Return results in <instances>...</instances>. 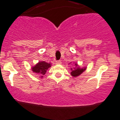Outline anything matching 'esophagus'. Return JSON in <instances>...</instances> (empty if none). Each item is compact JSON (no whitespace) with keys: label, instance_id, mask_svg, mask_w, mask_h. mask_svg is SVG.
I'll list each match as a JSON object with an SVG mask.
<instances>
[{"label":"esophagus","instance_id":"esophagus-1","mask_svg":"<svg viewBox=\"0 0 120 120\" xmlns=\"http://www.w3.org/2000/svg\"><path fill=\"white\" fill-rule=\"evenodd\" d=\"M56 64H58V65H59V64H61V61H60V60H57V61H56Z\"/></svg>","mask_w":120,"mask_h":120}]
</instances>
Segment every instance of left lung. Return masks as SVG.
<instances>
[{"label": "left lung", "instance_id": "8db88e82", "mask_svg": "<svg viewBox=\"0 0 120 120\" xmlns=\"http://www.w3.org/2000/svg\"><path fill=\"white\" fill-rule=\"evenodd\" d=\"M75 65H76V66H77V64H76ZM72 69V72L71 73V75L73 76V77H76V76H79L80 74H81L85 70V68H80L79 67H77V68H75L73 69Z\"/></svg>", "mask_w": 120, "mask_h": 120}]
</instances>
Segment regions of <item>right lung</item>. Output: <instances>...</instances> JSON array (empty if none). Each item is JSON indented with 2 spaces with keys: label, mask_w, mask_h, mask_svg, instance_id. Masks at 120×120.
I'll list each match as a JSON object with an SVG mask.
<instances>
[{
  "label": "right lung",
  "mask_w": 120,
  "mask_h": 120,
  "mask_svg": "<svg viewBox=\"0 0 120 120\" xmlns=\"http://www.w3.org/2000/svg\"><path fill=\"white\" fill-rule=\"evenodd\" d=\"M51 67V64L49 63H46L45 61H41V62L38 63L35 66L33 67L32 68V70L33 72L36 73L44 75L45 74L47 69ZM41 77H43V76H41Z\"/></svg>",
  "instance_id": "right-lung-1"
}]
</instances>
